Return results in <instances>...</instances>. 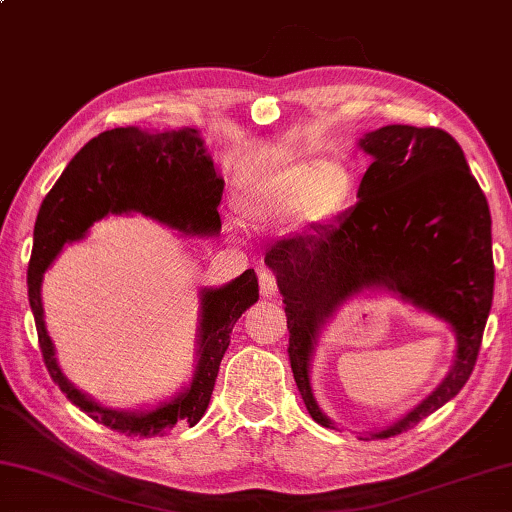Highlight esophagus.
<instances>
[{
    "label": "esophagus",
    "instance_id": "esophagus-1",
    "mask_svg": "<svg viewBox=\"0 0 512 512\" xmlns=\"http://www.w3.org/2000/svg\"><path fill=\"white\" fill-rule=\"evenodd\" d=\"M258 287H260V294L263 296H274L278 292V281H276V274L272 269H258Z\"/></svg>",
    "mask_w": 512,
    "mask_h": 512
}]
</instances>
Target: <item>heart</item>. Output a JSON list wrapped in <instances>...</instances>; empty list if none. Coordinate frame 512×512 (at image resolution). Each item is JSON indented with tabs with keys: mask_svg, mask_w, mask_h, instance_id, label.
Returning <instances> with one entry per match:
<instances>
[{
	"mask_svg": "<svg viewBox=\"0 0 512 512\" xmlns=\"http://www.w3.org/2000/svg\"><path fill=\"white\" fill-rule=\"evenodd\" d=\"M354 187V173L343 162H294L252 182L245 189L243 209L254 220L298 211L303 223L321 225L343 214Z\"/></svg>",
	"mask_w": 512,
	"mask_h": 512,
	"instance_id": "1",
	"label": "heart"
}]
</instances>
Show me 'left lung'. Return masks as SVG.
Here are the masks:
<instances>
[{"instance_id":"8db88e82","label":"left lung","mask_w":512,"mask_h":512,"mask_svg":"<svg viewBox=\"0 0 512 512\" xmlns=\"http://www.w3.org/2000/svg\"><path fill=\"white\" fill-rule=\"evenodd\" d=\"M361 147L374 162L359 202L334 225L276 243L265 263L283 294L294 381L325 428L332 421L312 397L310 356L318 327L347 298L385 287L452 325L457 361L439 388L397 423L361 437L388 439L448 403L475 370L493 305V238L484 191L450 133L390 124L365 133Z\"/></svg>"}]
</instances>
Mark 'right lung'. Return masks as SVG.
Wrapping results in <instances>:
<instances>
[{"mask_svg": "<svg viewBox=\"0 0 512 512\" xmlns=\"http://www.w3.org/2000/svg\"><path fill=\"white\" fill-rule=\"evenodd\" d=\"M223 185L196 129L147 133L120 127L86 142L42 202L28 263V301L42 359L69 401L106 428L133 437H156L165 435L176 423L196 426L209 406L234 323L258 301L256 274L247 269L229 285L202 292L200 359L191 388L160 403L156 410L118 412L98 406L75 390L55 361L40 296L46 267L64 243L80 240L86 229L106 214L140 211L187 234H216Z\"/></svg>", "mask_w": 512, "mask_h": 512, "instance_id": "obj_1", "label": "right lung"}]
</instances>
